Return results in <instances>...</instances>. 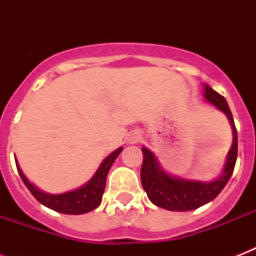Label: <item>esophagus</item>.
I'll return each instance as SVG.
<instances>
[{
	"instance_id": "1",
	"label": "esophagus",
	"mask_w": 256,
	"mask_h": 256,
	"mask_svg": "<svg viewBox=\"0 0 256 256\" xmlns=\"http://www.w3.org/2000/svg\"><path fill=\"white\" fill-rule=\"evenodd\" d=\"M140 134H132V138L128 140V142H130V144H136V140H140Z\"/></svg>"
}]
</instances>
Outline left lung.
<instances>
[{
	"instance_id": "1",
	"label": "left lung",
	"mask_w": 256,
	"mask_h": 256,
	"mask_svg": "<svg viewBox=\"0 0 256 256\" xmlns=\"http://www.w3.org/2000/svg\"><path fill=\"white\" fill-rule=\"evenodd\" d=\"M203 96L207 102L214 104L219 112H222L227 116L232 130V144L227 152L222 174L210 182L179 178L168 174L160 166L156 154L144 146L142 148L144 164L140 168V182L148 199L156 206L166 210L191 211L211 202L224 188L234 171L236 156H238V136H236V128L230 108L227 104L226 98L206 84L203 85Z\"/></svg>"
}]
</instances>
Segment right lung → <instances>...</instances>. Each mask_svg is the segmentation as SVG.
Wrapping results in <instances>:
<instances>
[{"instance_id": "1", "label": "right lung", "mask_w": 256, "mask_h": 256, "mask_svg": "<svg viewBox=\"0 0 256 256\" xmlns=\"http://www.w3.org/2000/svg\"><path fill=\"white\" fill-rule=\"evenodd\" d=\"M122 150H124V148H116V152H112V154H108L102 160V164H100L96 174L92 175V178L88 183H85L84 186L78 187L76 190L68 191V192H62V194H49V192L40 190L37 186H34L33 183L26 178V175L21 170L17 160H16V164H17L20 176L26 184V187L29 188L34 198L37 199L41 204L49 207V208L57 211V212H62V214L80 215L94 210L100 204L108 170H110L114 160H116V156H120Z\"/></svg>"}]
</instances>
